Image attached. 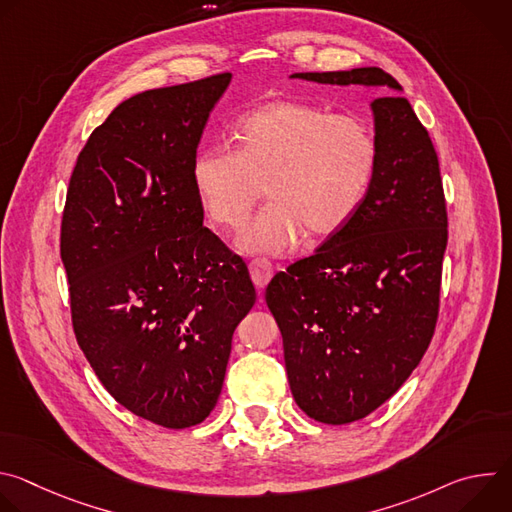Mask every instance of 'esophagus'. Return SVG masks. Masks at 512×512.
<instances>
[{"label":"esophagus","instance_id":"1","mask_svg":"<svg viewBox=\"0 0 512 512\" xmlns=\"http://www.w3.org/2000/svg\"><path fill=\"white\" fill-rule=\"evenodd\" d=\"M249 271H251L253 283H255L259 289H263V287L269 283V279L273 277V265H271L267 259H253V261L249 263Z\"/></svg>","mask_w":512,"mask_h":512}]
</instances>
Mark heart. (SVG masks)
Returning a JSON list of instances; mask_svg holds the SVG:
<instances>
[{
	"instance_id": "heart-1",
	"label": "heart",
	"mask_w": 512,
	"mask_h": 512,
	"mask_svg": "<svg viewBox=\"0 0 512 512\" xmlns=\"http://www.w3.org/2000/svg\"><path fill=\"white\" fill-rule=\"evenodd\" d=\"M239 150L210 143L196 154L192 182L214 223L239 229L263 196L271 202L239 237L247 253L281 255L304 231H340L367 196L377 139L358 117L273 101L247 113L237 129Z\"/></svg>"
}]
</instances>
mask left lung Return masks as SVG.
I'll use <instances>...</instances> for the list:
<instances>
[{
    "label": "left lung",
    "mask_w": 512,
    "mask_h": 512,
    "mask_svg": "<svg viewBox=\"0 0 512 512\" xmlns=\"http://www.w3.org/2000/svg\"><path fill=\"white\" fill-rule=\"evenodd\" d=\"M291 79L381 89L371 103L377 166L367 196L314 255L275 273L265 289L291 395L312 419L344 425L393 397L431 342L446 198L429 133L389 72L362 66Z\"/></svg>",
    "instance_id": "1"
}]
</instances>
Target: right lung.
Returning a JSON list of instances; mask_svg holds the SVG:
<instances>
[{
	"label": "right lung",
	"instance_id": "1",
	"mask_svg": "<svg viewBox=\"0 0 512 512\" xmlns=\"http://www.w3.org/2000/svg\"><path fill=\"white\" fill-rule=\"evenodd\" d=\"M233 75L143 91L99 125L72 170L60 229L72 328L109 395L168 429L208 417L249 269L202 227L198 143Z\"/></svg>",
	"mask_w": 512,
	"mask_h": 512
}]
</instances>
